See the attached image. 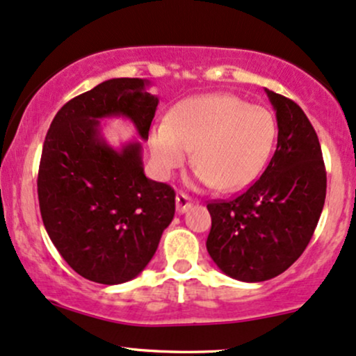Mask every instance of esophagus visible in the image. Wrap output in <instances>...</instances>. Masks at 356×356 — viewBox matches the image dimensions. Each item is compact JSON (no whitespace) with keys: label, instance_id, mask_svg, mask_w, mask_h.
I'll return each mask as SVG.
<instances>
[{"label":"esophagus","instance_id":"34e87169","mask_svg":"<svg viewBox=\"0 0 356 356\" xmlns=\"http://www.w3.org/2000/svg\"><path fill=\"white\" fill-rule=\"evenodd\" d=\"M191 206H193V203H191L190 196L183 195V193H178L177 195V211L179 214H183V213H186Z\"/></svg>","mask_w":356,"mask_h":356}]
</instances>
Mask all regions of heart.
Instances as JSON below:
<instances>
[{
	"instance_id": "obj_1",
	"label": "heart",
	"mask_w": 356,
	"mask_h": 356,
	"mask_svg": "<svg viewBox=\"0 0 356 356\" xmlns=\"http://www.w3.org/2000/svg\"><path fill=\"white\" fill-rule=\"evenodd\" d=\"M277 140L274 113L232 94H204L181 100L168 120L152 127L148 147L160 178L181 168L193 150L195 181L221 191L251 186L269 163Z\"/></svg>"
}]
</instances>
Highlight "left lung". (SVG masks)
I'll use <instances>...</instances> for the list:
<instances>
[{"mask_svg": "<svg viewBox=\"0 0 356 356\" xmlns=\"http://www.w3.org/2000/svg\"><path fill=\"white\" fill-rule=\"evenodd\" d=\"M277 118V148L248 191L208 204L206 249L219 269L243 282L287 270L312 239L327 193L322 148L293 100L266 89Z\"/></svg>", "mask_w": 356, "mask_h": 356, "instance_id": "1", "label": "left lung"}]
</instances>
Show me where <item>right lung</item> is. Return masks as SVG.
Segmentation results:
<instances>
[{
    "label": "right lung",
    "mask_w": 356,
    "mask_h": 356,
    "mask_svg": "<svg viewBox=\"0 0 356 356\" xmlns=\"http://www.w3.org/2000/svg\"><path fill=\"white\" fill-rule=\"evenodd\" d=\"M147 79H108L56 113L38 175L44 227L64 261L105 285L135 279L175 216V191L145 177L142 143L113 148L104 118H129L148 140L158 97Z\"/></svg>",
    "instance_id": "right-lung-1"
}]
</instances>
